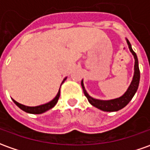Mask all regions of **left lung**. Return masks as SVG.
Listing matches in <instances>:
<instances>
[{
    "instance_id": "left-lung-1",
    "label": "left lung",
    "mask_w": 150,
    "mask_h": 150,
    "mask_svg": "<svg viewBox=\"0 0 150 150\" xmlns=\"http://www.w3.org/2000/svg\"><path fill=\"white\" fill-rule=\"evenodd\" d=\"M127 42L128 45L129 50L132 52V54L134 56L135 59V65H134V76L132 78V81L131 84L129 86L128 89L127 90V91L119 98L113 99V100H97L94 99L91 96H90L88 93L86 92L84 84H83V80H81V86L83 89V92L85 94L86 97L87 98L89 103L93 106H95L96 108L100 109L102 111L105 112H115L118 111L122 108H124L126 105L128 104L130 101L132 100L133 96H135L136 91L139 86L140 83V69H139V64H138V59L136 56V54L134 52V50H132V45L129 42V41L127 39Z\"/></svg>"
}]
</instances>
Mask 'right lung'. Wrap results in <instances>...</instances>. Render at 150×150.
<instances>
[{
	"instance_id": "1",
	"label": "right lung",
	"mask_w": 150,
	"mask_h": 150,
	"mask_svg": "<svg viewBox=\"0 0 150 150\" xmlns=\"http://www.w3.org/2000/svg\"><path fill=\"white\" fill-rule=\"evenodd\" d=\"M66 79H67V77H65L64 79L63 80L61 85L64 82V81ZM59 96H60V88H59V92H58V94L56 95V96L54 97L52 100L50 101L48 103H46V104H44V105H38V106H35V107L25 106V105L19 104V103H18L17 101H15L14 100H13V101H14V104L17 105L18 108H21L22 110H23L24 112H28V113H33V114H41V113H43V112H46L47 110H49L50 108H53L54 106L57 104L58 100H59Z\"/></svg>"
}]
</instances>
